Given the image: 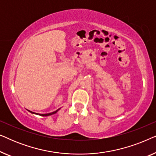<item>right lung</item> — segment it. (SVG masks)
Wrapping results in <instances>:
<instances>
[{"label": "right lung", "mask_w": 156, "mask_h": 156, "mask_svg": "<svg viewBox=\"0 0 156 156\" xmlns=\"http://www.w3.org/2000/svg\"><path fill=\"white\" fill-rule=\"evenodd\" d=\"M60 109V108H58V109L57 110H56V111H55V112H51V113H49V114H37V113H35V112H31V111H30V110H27L29 112H30V113H32V114H37V115H40V116H50V115H52V114H56V113L58 112V111Z\"/></svg>", "instance_id": "obj_1"}]
</instances>
